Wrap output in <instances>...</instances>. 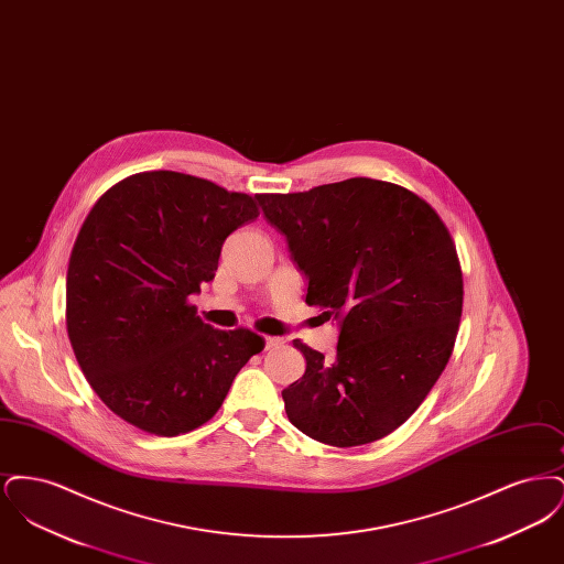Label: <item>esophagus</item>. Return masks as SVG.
I'll return each instance as SVG.
<instances>
[{"instance_id":"obj_1","label":"esophagus","mask_w":564,"mask_h":564,"mask_svg":"<svg viewBox=\"0 0 564 564\" xmlns=\"http://www.w3.org/2000/svg\"><path fill=\"white\" fill-rule=\"evenodd\" d=\"M279 345H283L281 338H274V336H267V338H264V347H267V349H274V347H279Z\"/></svg>"}]
</instances>
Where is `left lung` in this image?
I'll list each match as a JSON object with an SVG mask.
<instances>
[{"label": "left lung", "mask_w": 564, "mask_h": 564, "mask_svg": "<svg viewBox=\"0 0 564 564\" xmlns=\"http://www.w3.org/2000/svg\"><path fill=\"white\" fill-rule=\"evenodd\" d=\"M256 196L308 279L306 304L340 322L332 361L294 340L306 372L281 393L288 419L338 448L389 435L455 349L463 272L446 224L414 192L370 177Z\"/></svg>", "instance_id": "obj_1"}]
</instances>
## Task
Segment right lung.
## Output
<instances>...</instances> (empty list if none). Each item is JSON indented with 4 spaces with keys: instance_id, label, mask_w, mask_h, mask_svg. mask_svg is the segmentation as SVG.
<instances>
[{
    "instance_id": "obj_1",
    "label": "right lung",
    "mask_w": 564,
    "mask_h": 564,
    "mask_svg": "<svg viewBox=\"0 0 564 564\" xmlns=\"http://www.w3.org/2000/svg\"><path fill=\"white\" fill-rule=\"evenodd\" d=\"M258 215L253 196L175 171L134 173L86 215L67 269V336L93 391L137 430L205 425L264 349L256 332L215 329L188 302L214 279L226 237Z\"/></svg>"
}]
</instances>
